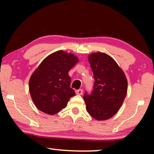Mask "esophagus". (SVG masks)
<instances>
[{"label": "esophagus", "mask_w": 154, "mask_h": 154, "mask_svg": "<svg viewBox=\"0 0 154 154\" xmlns=\"http://www.w3.org/2000/svg\"><path fill=\"white\" fill-rule=\"evenodd\" d=\"M83 90H82V89L75 90V93H76L77 94H79V95H81V94H83Z\"/></svg>", "instance_id": "esophagus-1"}]
</instances>
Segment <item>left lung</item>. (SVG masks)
I'll use <instances>...</instances> for the list:
<instances>
[{"instance_id": "1", "label": "left lung", "mask_w": 154, "mask_h": 154, "mask_svg": "<svg viewBox=\"0 0 154 154\" xmlns=\"http://www.w3.org/2000/svg\"><path fill=\"white\" fill-rule=\"evenodd\" d=\"M94 83L92 94L83 96L88 113L97 121L111 119L123 104L128 92V80L116 61L104 52L88 57Z\"/></svg>"}]
</instances>
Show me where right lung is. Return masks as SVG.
I'll use <instances>...</instances> for the list:
<instances>
[{"instance_id":"right-lung-1","label":"right lung","mask_w":154,"mask_h":154,"mask_svg":"<svg viewBox=\"0 0 154 154\" xmlns=\"http://www.w3.org/2000/svg\"><path fill=\"white\" fill-rule=\"evenodd\" d=\"M79 62L74 54L58 50L45 57L31 74L29 92L38 110L54 115L67 106L71 97L75 95L70 88L69 71Z\"/></svg>"}]
</instances>
